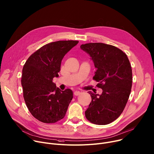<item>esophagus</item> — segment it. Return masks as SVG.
<instances>
[{
	"label": "esophagus",
	"mask_w": 154,
	"mask_h": 154,
	"mask_svg": "<svg viewBox=\"0 0 154 154\" xmlns=\"http://www.w3.org/2000/svg\"><path fill=\"white\" fill-rule=\"evenodd\" d=\"M80 94V92L79 91H75L74 93V94L75 96H78V95H79Z\"/></svg>",
	"instance_id": "1"
}]
</instances>
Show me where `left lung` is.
<instances>
[{
    "mask_svg": "<svg viewBox=\"0 0 154 154\" xmlns=\"http://www.w3.org/2000/svg\"><path fill=\"white\" fill-rule=\"evenodd\" d=\"M80 48L90 54L96 68L93 79L103 89L101 95L88 91L91 102L85 117L96 125H107L116 120L127 103L132 87V69L122 50L103 43L82 44Z\"/></svg>",
    "mask_w": 154,
    "mask_h": 154,
    "instance_id": "1",
    "label": "left lung"
}]
</instances>
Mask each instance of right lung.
<instances>
[{"instance_id":"right-lung-1","label":"right lung","mask_w":154,"mask_h":154,"mask_svg":"<svg viewBox=\"0 0 154 154\" xmlns=\"http://www.w3.org/2000/svg\"><path fill=\"white\" fill-rule=\"evenodd\" d=\"M79 43L77 40H59L46 44L32 53L22 71L23 97L31 114L38 120L53 123L63 119L73 93L64 91L53 82L58 77L64 55Z\"/></svg>"}]
</instances>
